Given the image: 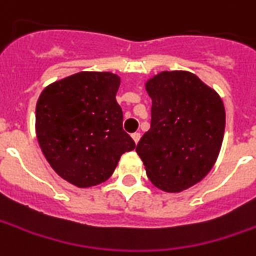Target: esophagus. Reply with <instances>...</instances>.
Segmentation results:
<instances>
[{"label": "esophagus", "mask_w": 256, "mask_h": 256, "mask_svg": "<svg viewBox=\"0 0 256 256\" xmlns=\"http://www.w3.org/2000/svg\"><path fill=\"white\" fill-rule=\"evenodd\" d=\"M140 137H142V136H140V133H133V134H132V138L134 140L136 144L140 142Z\"/></svg>", "instance_id": "obj_1"}]
</instances>
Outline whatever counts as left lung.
<instances>
[{
    "label": "left lung",
    "instance_id": "8db88e82",
    "mask_svg": "<svg viewBox=\"0 0 256 256\" xmlns=\"http://www.w3.org/2000/svg\"><path fill=\"white\" fill-rule=\"evenodd\" d=\"M152 100L151 128L136 147L154 186L180 192L200 182L222 148V98L188 71H162L146 82Z\"/></svg>",
    "mask_w": 256,
    "mask_h": 256
}]
</instances>
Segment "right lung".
I'll return each mask as SVG.
<instances>
[{"instance_id": "obj_1", "label": "right lung", "mask_w": 256, "mask_h": 256, "mask_svg": "<svg viewBox=\"0 0 256 256\" xmlns=\"http://www.w3.org/2000/svg\"><path fill=\"white\" fill-rule=\"evenodd\" d=\"M120 78L81 71L48 85L36 104V136L50 166L78 188L110 178L122 154L134 150L116 102Z\"/></svg>"}]
</instances>
